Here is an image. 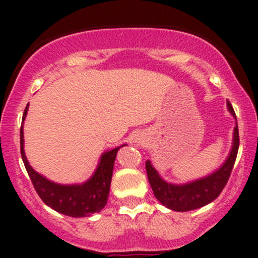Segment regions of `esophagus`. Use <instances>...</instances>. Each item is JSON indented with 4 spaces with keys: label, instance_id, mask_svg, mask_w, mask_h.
Listing matches in <instances>:
<instances>
[{
    "label": "esophagus",
    "instance_id": "34e87169",
    "mask_svg": "<svg viewBox=\"0 0 258 258\" xmlns=\"http://www.w3.org/2000/svg\"><path fill=\"white\" fill-rule=\"evenodd\" d=\"M140 142H142V141H141V140H140V139H139V144H140Z\"/></svg>",
    "mask_w": 258,
    "mask_h": 258
}]
</instances>
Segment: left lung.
<instances>
[{"label": "left lung", "mask_w": 258, "mask_h": 258, "mask_svg": "<svg viewBox=\"0 0 258 258\" xmlns=\"http://www.w3.org/2000/svg\"><path fill=\"white\" fill-rule=\"evenodd\" d=\"M227 106L230 112L236 117L230 101L227 102ZM238 146H240V135H238V126L237 122H236L235 132H233L232 151H231L226 162L222 165V167L207 177L197 179L191 183L179 184V186L163 181L158 176L157 171L151 166L150 161H146V172H147L148 182L152 187L156 199L163 206L173 211H179V212L200 209V207L212 202L213 200L220 196V194L227 183L228 178H230L236 157H237Z\"/></svg>", "instance_id": "left-lung-1"}]
</instances>
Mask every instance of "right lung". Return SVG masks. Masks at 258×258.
Listing matches in <instances>:
<instances>
[{
  "label": "right lung",
  "mask_w": 258,
  "mask_h": 258,
  "mask_svg": "<svg viewBox=\"0 0 258 258\" xmlns=\"http://www.w3.org/2000/svg\"><path fill=\"white\" fill-rule=\"evenodd\" d=\"M27 110L28 105L25 108L22 121L27 114ZM20 142L21 156H22L26 171L30 176L37 195L47 206L62 215L71 216V217L91 216L96 212H100L106 206L108 194H110L114 158L119 147L103 153L95 175L86 183L63 186V184H57L48 181L31 167L25 156V150H23V126H21Z\"/></svg>",
  "instance_id": "right-lung-1"
}]
</instances>
